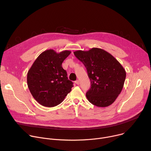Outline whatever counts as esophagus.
I'll list each match as a JSON object with an SVG mask.
<instances>
[{"label":"esophagus","mask_w":151,"mask_h":151,"mask_svg":"<svg viewBox=\"0 0 151 151\" xmlns=\"http://www.w3.org/2000/svg\"><path fill=\"white\" fill-rule=\"evenodd\" d=\"M75 83L76 84H77V85H79V84L80 83V82H79V80H76V81L75 82Z\"/></svg>","instance_id":"obj_1"}]
</instances>
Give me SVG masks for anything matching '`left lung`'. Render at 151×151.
Masks as SVG:
<instances>
[{"instance_id":"obj_1","label":"left lung","mask_w":151,"mask_h":151,"mask_svg":"<svg viewBox=\"0 0 151 151\" xmlns=\"http://www.w3.org/2000/svg\"><path fill=\"white\" fill-rule=\"evenodd\" d=\"M87 69L91 88L86 93L88 101L98 107L112 104L121 93L126 72L119 62L110 53L98 48L74 52Z\"/></svg>"}]
</instances>
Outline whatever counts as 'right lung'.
I'll list each match as a JSON object with an SVG mask.
<instances>
[{"instance_id":"obj_1","label":"right lung","mask_w":151,"mask_h":151,"mask_svg":"<svg viewBox=\"0 0 151 151\" xmlns=\"http://www.w3.org/2000/svg\"><path fill=\"white\" fill-rule=\"evenodd\" d=\"M71 53L65 50L57 53L54 50L42 52L27 73L29 89L41 105L54 107L60 104L73 87L62 68V63Z\"/></svg>"}]
</instances>
